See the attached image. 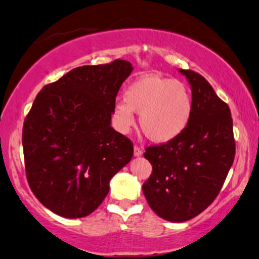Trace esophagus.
<instances>
[{"label": "esophagus", "instance_id": "obj_1", "mask_svg": "<svg viewBox=\"0 0 259 259\" xmlns=\"http://www.w3.org/2000/svg\"><path fill=\"white\" fill-rule=\"evenodd\" d=\"M133 150H135V156H141V155H143V150H142L139 147H137V145H136L135 149H133Z\"/></svg>", "mask_w": 259, "mask_h": 259}]
</instances>
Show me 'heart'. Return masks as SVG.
<instances>
[{
	"label": "heart",
	"instance_id": "1",
	"mask_svg": "<svg viewBox=\"0 0 259 259\" xmlns=\"http://www.w3.org/2000/svg\"><path fill=\"white\" fill-rule=\"evenodd\" d=\"M192 110V95L184 83L148 74L130 84L124 103L116 104L115 116L121 131L127 132L135 124L133 111L137 112L145 137L164 144L185 132Z\"/></svg>",
	"mask_w": 259,
	"mask_h": 259
}]
</instances>
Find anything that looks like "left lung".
<instances>
[{"mask_svg": "<svg viewBox=\"0 0 259 259\" xmlns=\"http://www.w3.org/2000/svg\"><path fill=\"white\" fill-rule=\"evenodd\" d=\"M179 72L191 85L192 116L175 141L145 149L153 172L142 187L149 207L172 223L187 222L211 204L235 158L229 106L204 77L181 68Z\"/></svg>", "mask_w": 259, "mask_h": 259, "instance_id": "left-lung-1", "label": "left lung"}]
</instances>
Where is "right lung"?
Segmentation results:
<instances>
[{
    "label": "right lung",
    "mask_w": 259,
    "mask_h": 259,
    "mask_svg": "<svg viewBox=\"0 0 259 259\" xmlns=\"http://www.w3.org/2000/svg\"><path fill=\"white\" fill-rule=\"evenodd\" d=\"M132 71L123 60L77 67L36 95L23 126L25 171L39 202L57 215L93 213L132 159V142L111 127L116 97Z\"/></svg>",
    "instance_id": "right-lung-1"
}]
</instances>
